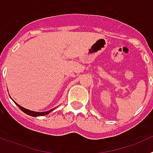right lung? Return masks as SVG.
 <instances>
[{"label": "right lung", "instance_id": "1", "mask_svg": "<svg viewBox=\"0 0 153 153\" xmlns=\"http://www.w3.org/2000/svg\"><path fill=\"white\" fill-rule=\"evenodd\" d=\"M13 102H14V101H13ZM15 102L16 105H17V106H18V107L20 108V109H21V110H22V111L24 112V113H27V114L29 115V116H31V117H40V116H45V115L49 114V113H51V112H52L53 110V109H51V110H48V111H46V112L31 111V110H30V109H25V108L22 107V106H20V105H19V104H17L16 102Z\"/></svg>", "mask_w": 153, "mask_h": 153}]
</instances>
